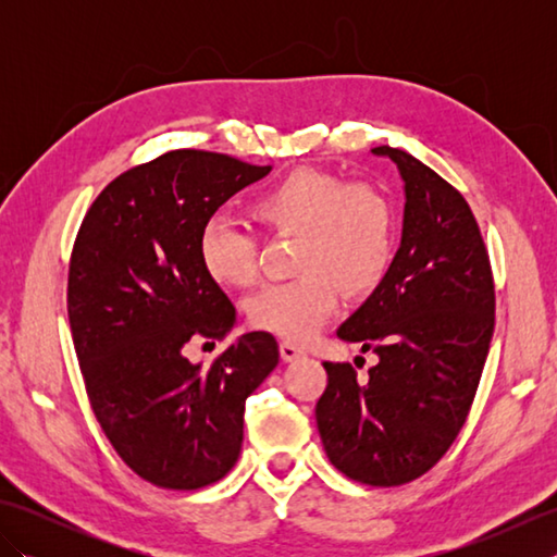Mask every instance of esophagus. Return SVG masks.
I'll return each mask as SVG.
<instances>
[{"label": "esophagus", "mask_w": 557, "mask_h": 557, "mask_svg": "<svg viewBox=\"0 0 557 557\" xmlns=\"http://www.w3.org/2000/svg\"><path fill=\"white\" fill-rule=\"evenodd\" d=\"M304 349L294 345V342H280V357L282 361H297L304 357Z\"/></svg>", "instance_id": "esophagus-1"}]
</instances>
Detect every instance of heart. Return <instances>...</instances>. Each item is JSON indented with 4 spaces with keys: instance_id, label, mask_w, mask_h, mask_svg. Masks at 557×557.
<instances>
[{
    "instance_id": "b5f03b06",
    "label": "heart",
    "mask_w": 557,
    "mask_h": 557,
    "mask_svg": "<svg viewBox=\"0 0 557 557\" xmlns=\"http://www.w3.org/2000/svg\"><path fill=\"white\" fill-rule=\"evenodd\" d=\"M248 212L270 234L297 236L294 272L299 277L260 289L246 306L258 330L309 339L337 311L339 289L363 297L381 285L393 263L395 206L371 182L297 168L258 191ZM198 256L220 287H251L258 277V239L242 224L210 220L200 232Z\"/></svg>"
}]
</instances>
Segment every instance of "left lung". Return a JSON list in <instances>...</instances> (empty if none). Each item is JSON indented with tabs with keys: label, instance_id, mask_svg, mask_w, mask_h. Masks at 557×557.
Masks as SVG:
<instances>
[{
	"label": "left lung",
	"instance_id": "obj_1",
	"mask_svg": "<svg viewBox=\"0 0 557 557\" xmlns=\"http://www.w3.org/2000/svg\"><path fill=\"white\" fill-rule=\"evenodd\" d=\"M405 180V227L387 275L339 325L377 363L357 381L325 361L315 405L333 467L366 486H401L437 465L465 425L495 327V285L474 212L409 152L373 148Z\"/></svg>",
	"mask_w": 557,
	"mask_h": 557
}]
</instances>
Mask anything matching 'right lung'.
Returning <instances> with one entry per match:
<instances>
[{"label": "right lung", "mask_w": 557, "mask_h": 557, "mask_svg": "<svg viewBox=\"0 0 557 557\" xmlns=\"http://www.w3.org/2000/svg\"><path fill=\"white\" fill-rule=\"evenodd\" d=\"M272 168L222 152L170 150L116 176L81 222L66 311L100 429L152 486L196 491L242 453L246 397L280 361L270 333H246L208 363L184 347L224 339L234 306L200 265L215 210Z\"/></svg>", "instance_id": "1"}]
</instances>
